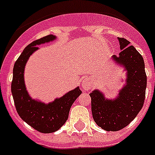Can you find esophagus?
<instances>
[{"instance_id": "obj_1", "label": "esophagus", "mask_w": 155, "mask_h": 155, "mask_svg": "<svg viewBox=\"0 0 155 155\" xmlns=\"http://www.w3.org/2000/svg\"><path fill=\"white\" fill-rule=\"evenodd\" d=\"M92 86V81L90 78H84L81 82V87L84 91H89Z\"/></svg>"}]
</instances>
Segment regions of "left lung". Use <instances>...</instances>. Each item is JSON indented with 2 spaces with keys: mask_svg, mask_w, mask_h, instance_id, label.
Instances as JSON below:
<instances>
[{
  "mask_svg": "<svg viewBox=\"0 0 155 155\" xmlns=\"http://www.w3.org/2000/svg\"><path fill=\"white\" fill-rule=\"evenodd\" d=\"M118 40L122 50L113 55L112 61L124 68V84L114 98H106L104 92L94 89L90 93L91 113L97 125L106 131H118L135 119L145 99L147 76L144 61L139 52L124 38Z\"/></svg>",
  "mask_w": 155,
  "mask_h": 155,
  "instance_id": "left-lung-1",
  "label": "left lung"
}]
</instances>
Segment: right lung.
<instances>
[{"label":"right lung","instance_id":"right-lung-1","mask_svg":"<svg viewBox=\"0 0 155 155\" xmlns=\"http://www.w3.org/2000/svg\"><path fill=\"white\" fill-rule=\"evenodd\" d=\"M57 37L49 35L35 40L25 48L13 68L12 93L16 110L27 124L43 134L57 131L68 119L70 109L77 98L82 93L79 86L56 98L50 102H43L31 98L25 83V68L30 56L39 50L38 46L53 42Z\"/></svg>","mask_w":155,"mask_h":155}]
</instances>
